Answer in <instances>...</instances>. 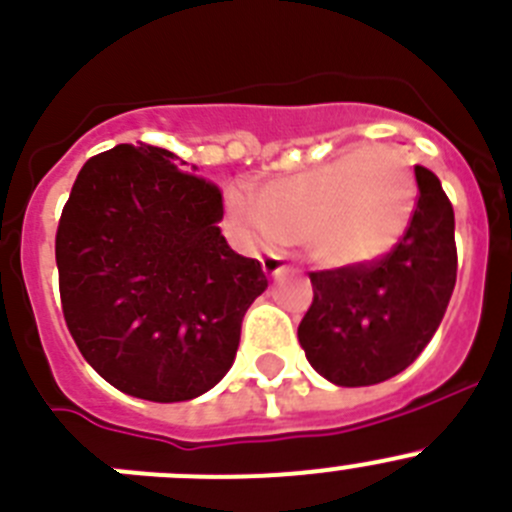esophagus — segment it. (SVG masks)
Masks as SVG:
<instances>
[{
	"label": "esophagus",
	"mask_w": 512,
	"mask_h": 512,
	"mask_svg": "<svg viewBox=\"0 0 512 512\" xmlns=\"http://www.w3.org/2000/svg\"><path fill=\"white\" fill-rule=\"evenodd\" d=\"M261 266H264V274L271 276V279H281V276H286V271H289V266H286L279 256H266V259L261 261Z\"/></svg>",
	"instance_id": "obj_1"
}]
</instances>
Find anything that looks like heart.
<instances>
[{"instance_id": "b5f03b06", "label": "heart", "mask_w": 512, "mask_h": 512, "mask_svg": "<svg viewBox=\"0 0 512 512\" xmlns=\"http://www.w3.org/2000/svg\"><path fill=\"white\" fill-rule=\"evenodd\" d=\"M417 208L415 168L389 145L347 150L324 165L269 183L259 198L226 193L233 226L253 246H309L324 269L354 271L384 259Z\"/></svg>"}]
</instances>
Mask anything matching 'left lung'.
I'll use <instances>...</instances> for the list:
<instances>
[{
	"instance_id": "1",
	"label": "left lung",
	"mask_w": 512,
	"mask_h": 512,
	"mask_svg": "<svg viewBox=\"0 0 512 512\" xmlns=\"http://www.w3.org/2000/svg\"><path fill=\"white\" fill-rule=\"evenodd\" d=\"M417 208L392 251L354 271H311L299 324L311 367L339 387H369L410 367L435 337L457 279L455 213L432 170L417 165Z\"/></svg>"
}]
</instances>
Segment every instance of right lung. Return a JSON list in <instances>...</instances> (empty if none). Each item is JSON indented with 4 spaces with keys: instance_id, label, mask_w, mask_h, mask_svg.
Masks as SVG:
<instances>
[{
    "instance_id": "right-lung-1",
    "label": "right lung",
    "mask_w": 512,
    "mask_h": 512,
    "mask_svg": "<svg viewBox=\"0 0 512 512\" xmlns=\"http://www.w3.org/2000/svg\"><path fill=\"white\" fill-rule=\"evenodd\" d=\"M221 218L218 186L165 148L123 143L82 165L55 238L62 314L115 389L186 402L231 369L269 281L228 246Z\"/></svg>"
}]
</instances>
